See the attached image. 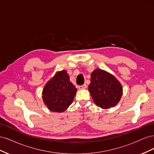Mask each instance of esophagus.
<instances>
[{
    "label": "esophagus",
    "instance_id": "obj_1",
    "mask_svg": "<svg viewBox=\"0 0 154 154\" xmlns=\"http://www.w3.org/2000/svg\"><path fill=\"white\" fill-rule=\"evenodd\" d=\"M78 88H79V89H80V90H82V89H85V88H87V85H86V84H83L82 85L79 86Z\"/></svg>",
    "mask_w": 154,
    "mask_h": 154
}]
</instances>
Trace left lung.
Returning a JSON list of instances; mask_svg holds the SVG:
<instances>
[{
    "mask_svg": "<svg viewBox=\"0 0 154 154\" xmlns=\"http://www.w3.org/2000/svg\"><path fill=\"white\" fill-rule=\"evenodd\" d=\"M88 91L95 104L103 109L117 105L123 95V87L113 74L96 69L91 73Z\"/></svg>",
    "mask_w": 154,
    "mask_h": 154,
    "instance_id": "left-lung-1",
    "label": "left lung"
}]
</instances>
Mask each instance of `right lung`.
Masks as SVG:
<instances>
[{
    "mask_svg": "<svg viewBox=\"0 0 154 154\" xmlns=\"http://www.w3.org/2000/svg\"><path fill=\"white\" fill-rule=\"evenodd\" d=\"M76 88L70 82L66 70L56 72L46 83L42 91V100L48 109L54 112H63L72 103Z\"/></svg>",
    "mask_w": 154,
    "mask_h": 154,
    "instance_id": "obj_1",
    "label": "right lung"
}]
</instances>
